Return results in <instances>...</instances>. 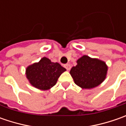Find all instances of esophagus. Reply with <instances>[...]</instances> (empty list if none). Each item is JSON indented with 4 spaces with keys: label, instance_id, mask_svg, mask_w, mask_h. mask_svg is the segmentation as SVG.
I'll return each mask as SVG.
<instances>
[{
    "label": "esophagus",
    "instance_id": "34e87169",
    "mask_svg": "<svg viewBox=\"0 0 126 126\" xmlns=\"http://www.w3.org/2000/svg\"><path fill=\"white\" fill-rule=\"evenodd\" d=\"M64 67L66 69V70L69 71V70H70L71 65L69 64H64Z\"/></svg>",
    "mask_w": 126,
    "mask_h": 126
}]
</instances>
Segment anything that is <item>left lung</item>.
<instances>
[{
  "mask_svg": "<svg viewBox=\"0 0 126 126\" xmlns=\"http://www.w3.org/2000/svg\"><path fill=\"white\" fill-rule=\"evenodd\" d=\"M76 62L77 65L71 68L70 74L81 88L91 89L104 81L108 69L104 62L83 55Z\"/></svg>",
  "mask_w": 126,
  "mask_h": 126,
  "instance_id": "left-lung-1",
  "label": "left lung"
}]
</instances>
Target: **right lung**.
Masks as SVG:
<instances>
[{"label":"right lung","instance_id":"right-lung-1","mask_svg":"<svg viewBox=\"0 0 126 126\" xmlns=\"http://www.w3.org/2000/svg\"><path fill=\"white\" fill-rule=\"evenodd\" d=\"M65 71V68L59 63L52 62L48 58L43 57L38 62L27 67L26 76L33 87L46 90L56 84L58 78Z\"/></svg>","mask_w":126,"mask_h":126}]
</instances>
